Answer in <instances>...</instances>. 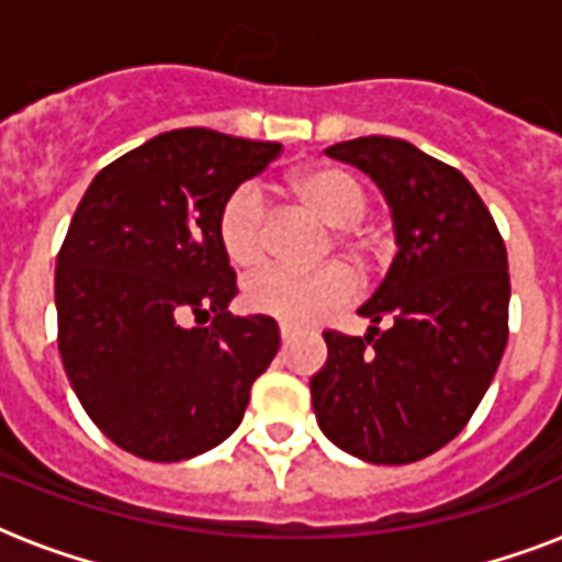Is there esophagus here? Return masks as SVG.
Wrapping results in <instances>:
<instances>
[{"instance_id": "esophagus-1", "label": "esophagus", "mask_w": 562, "mask_h": 562, "mask_svg": "<svg viewBox=\"0 0 562 562\" xmlns=\"http://www.w3.org/2000/svg\"><path fill=\"white\" fill-rule=\"evenodd\" d=\"M294 326H289V324H280V338H282V344H289L291 338H294Z\"/></svg>"}]
</instances>
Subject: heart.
<instances>
[{"label": "heart", "mask_w": 562, "mask_h": 562, "mask_svg": "<svg viewBox=\"0 0 562 562\" xmlns=\"http://www.w3.org/2000/svg\"><path fill=\"white\" fill-rule=\"evenodd\" d=\"M291 194L326 224L333 241L352 259L368 256V238L356 233V221L368 212V192L356 175L338 166L300 169L289 180ZM215 236L233 268H256L268 250V203L254 183H241L224 198L215 218ZM356 294V280L344 265H324L315 271L265 268L245 282V303L256 315L277 317L282 324L306 326L341 308Z\"/></svg>", "instance_id": "heart-1"}]
</instances>
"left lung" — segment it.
<instances>
[{"label":"left lung","mask_w":562,"mask_h":562,"mask_svg":"<svg viewBox=\"0 0 562 562\" xmlns=\"http://www.w3.org/2000/svg\"><path fill=\"white\" fill-rule=\"evenodd\" d=\"M326 154L379 183L400 250L359 308L368 335L324 333L317 426L361 461H423L461 435L507 347L505 238L461 171L405 139L359 136Z\"/></svg>","instance_id":"left-lung-1"}]
</instances>
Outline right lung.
Masks as SVG:
<instances>
[{"mask_svg":"<svg viewBox=\"0 0 562 562\" xmlns=\"http://www.w3.org/2000/svg\"><path fill=\"white\" fill-rule=\"evenodd\" d=\"M280 151L180 127L104 166L75 210L55 268L57 350L101 435L136 458L218 446L280 350L273 317L227 312L236 273L215 236L224 198Z\"/></svg>","mask_w":562,"mask_h":562,"instance_id":"add662e5","label":"right lung"}]
</instances>
